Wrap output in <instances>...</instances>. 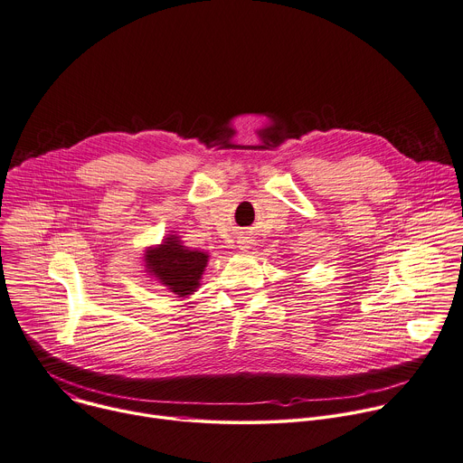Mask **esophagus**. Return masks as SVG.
Wrapping results in <instances>:
<instances>
[{
	"label": "esophagus",
	"mask_w": 463,
	"mask_h": 463,
	"mask_svg": "<svg viewBox=\"0 0 463 463\" xmlns=\"http://www.w3.org/2000/svg\"><path fill=\"white\" fill-rule=\"evenodd\" d=\"M238 247H240V250H243V252H247L249 249H250V240H247V238H243V240H240L238 241Z\"/></svg>",
	"instance_id": "34e87169"
}]
</instances>
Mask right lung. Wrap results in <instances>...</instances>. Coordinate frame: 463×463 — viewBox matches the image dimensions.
Returning <instances> with one entry per match:
<instances>
[{"instance_id": "obj_1", "label": "right lung", "mask_w": 463, "mask_h": 463, "mask_svg": "<svg viewBox=\"0 0 463 463\" xmlns=\"http://www.w3.org/2000/svg\"><path fill=\"white\" fill-rule=\"evenodd\" d=\"M209 252L185 247L176 232L143 252L145 272L178 298H187L200 288Z\"/></svg>"}]
</instances>
